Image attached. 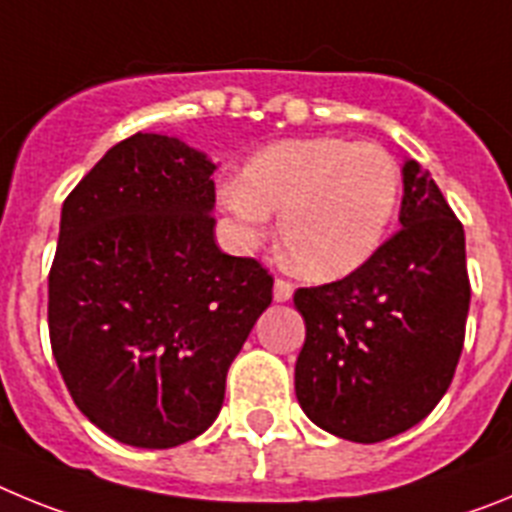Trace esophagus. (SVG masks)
Listing matches in <instances>:
<instances>
[{
    "instance_id": "esophagus-1",
    "label": "esophagus",
    "mask_w": 512,
    "mask_h": 512,
    "mask_svg": "<svg viewBox=\"0 0 512 512\" xmlns=\"http://www.w3.org/2000/svg\"><path fill=\"white\" fill-rule=\"evenodd\" d=\"M292 295H295V284L287 282V279H277L274 282V300L287 302Z\"/></svg>"
}]
</instances>
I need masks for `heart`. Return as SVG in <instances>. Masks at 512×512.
Listing matches in <instances>:
<instances>
[{"instance_id":"b5f03b06","label":"heart","mask_w":512,"mask_h":512,"mask_svg":"<svg viewBox=\"0 0 512 512\" xmlns=\"http://www.w3.org/2000/svg\"><path fill=\"white\" fill-rule=\"evenodd\" d=\"M400 166L379 143L336 135L271 143L253 153L243 182L220 187V205L246 235L279 212V248L307 279H341L384 243L400 202Z\"/></svg>"}]
</instances>
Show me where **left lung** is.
<instances>
[{
  "label": "left lung",
  "mask_w": 512,
  "mask_h": 512,
  "mask_svg": "<svg viewBox=\"0 0 512 512\" xmlns=\"http://www.w3.org/2000/svg\"><path fill=\"white\" fill-rule=\"evenodd\" d=\"M402 228L361 269L302 287L295 392L315 425L377 443L438 405L459 364L472 287L464 228L418 161L402 166Z\"/></svg>",
  "instance_id": "1"
}]
</instances>
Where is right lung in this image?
Returning <instances> with one entry per match:
<instances>
[{
	"label": "right lung",
	"instance_id": "1",
	"mask_svg": "<svg viewBox=\"0 0 512 512\" xmlns=\"http://www.w3.org/2000/svg\"><path fill=\"white\" fill-rule=\"evenodd\" d=\"M215 169L179 138L135 133L63 202L53 356L76 408L138 449L215 423L230 364L271 305L269 271L217 248Z\"/></svg>",
	"mask_w": 512,
	"mask_h": 512
}]
</instances>
